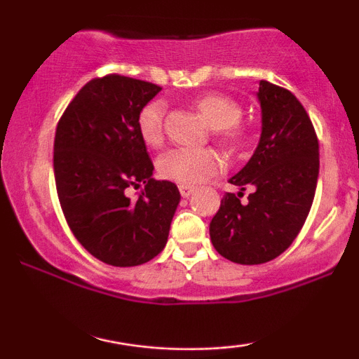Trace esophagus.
I'll return each instance as SVG.
<instances>
[{"label":"esophagus","mask_w":359,"mask_h":359,"mask_svg":"<svg viewBox=\"0 0 359 359\" xmlns=\"http://www.w3.org/2000/svg\"><path fill=\"white\" fill-rule=\"evenodd\" d=\"M179 191L182 194V197H191L194 191H196V187H192V185H187V184H180Z\"/></svg>","instance_id":"34e87169"}]
</instances>
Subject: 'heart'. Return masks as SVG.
I'll list each match as a JSON object with an SVG mask.
<instances>
[{"label": "heart", "instance_id": "heart-1", "mask_svg": "<svg viewBox=\"0 0 359 359\" xmlns=\"http://www.w3.org/2000/svg\"><path fill=\"white\" fill-rule=\"evenodd\" d=\"M196 108L203 114L212 130H219L222 142L241 143L245 133L238 126L241 118V106L224 94H205L196 101ZM163 113L165 104L162 101H151L140 111L137 125L140 137L150 147L162 143L163 138ZM224 167L221 155L211 148L194 150V148H174L158 158V172L163 179L179 184H201L214 174H219Z\"/></svg>", "mask_w": 359, "mask_h": 359}]
</instances>
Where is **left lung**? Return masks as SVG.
I'll return each mask as SVG.
<instances>
[{
	"instance_id": "obj_1",
	"label": "left lung",
	"mask_w": 359,
	"mask_h": 359,
	"mask_svg": "<svg viewBox=\"0 0 359 359\" xmlns=\"http://www.w3.org/2000/svg\"><path fill=\"white\" fill-rule=\"evenodd\" d=\"M262 135L253 155L229 184L209 224L211 241L221 257L240 265H259L282 255L297 238L319 177V142L311 118L290 90L259 81ZM246 187L254 192L246 203Z\"/></svg>"
}]
</instances>
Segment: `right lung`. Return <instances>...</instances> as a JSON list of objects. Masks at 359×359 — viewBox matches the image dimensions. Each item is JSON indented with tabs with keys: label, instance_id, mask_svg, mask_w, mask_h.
<instances>
[{
	"label": "right lung",
	"instance_id": "right-lung-1",
	"mask_svg": "<svg viewBox=\"0 0 359 359\" xmlns=\"http://www.w3.org/2000/svg\"><path fill=\"white\" fill-rule=\"evenodd\" d=\"M162 88L125 76L93 79L62 114L53 142L59 201L77 241L113 266L150 262L168 240L180 203L174 182L155 180L137 119ZM146 184L137 201L128 187Z\"/></svg>",
	"mask_w": 359,
	"mask_h": 359
}]
</instances>
